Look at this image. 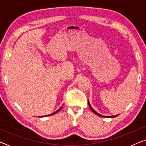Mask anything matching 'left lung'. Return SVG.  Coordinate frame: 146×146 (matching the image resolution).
<instances>
[{"label":"left lung","instance_id":"1","mask_svg":"<svg viewBox=\"0 0 146 146\" xmlns=\"http://www.w3.org/2000/svg\"><path fill=\"white\" fill-rule=\"evenodd\" d=\"M88 104H89V108H90L91 110H92V111H93L94 113H95L96 115L100 116V117H117V116L118 115H112V116H103V115H100V114H99L98 113H97V112H96V111L95 110H94V109L93 108L91 107V106L90 103H89V100H88Z\"/></svg>","mask_w":146,"mask_h":146}]
</instances>
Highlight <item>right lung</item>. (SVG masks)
I'll use <instances>...</instances> for the list:
<instances>
[{"instance_id":"obj_1","label":"right lung","mask_w":146,"mask_h":146,"mask_svg":"<svg viewBox=\"0 0 146 146\" xmlns=\"http://www.w3.org/2000/svg\"><path fill=\"white\" fill-rule=\"evenodd\" d=\"M61 108H62V106H61V107H60V108H59V110H57V111H55V112H53V113H51V114H50V115H46V116H50V115H53V114H55V113H57L58 111H60V109H61ZM46 116H44V117H46ZM42 117V116H40V117Z\"/></svg>"}]
</instances>
